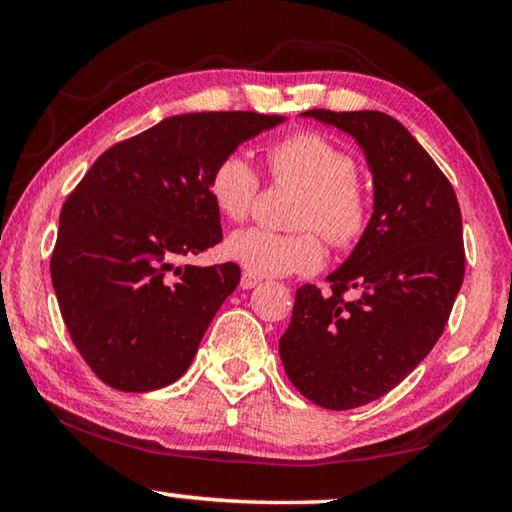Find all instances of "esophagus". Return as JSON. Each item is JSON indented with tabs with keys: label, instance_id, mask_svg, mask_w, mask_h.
Instances as JSON below:
<instances>
[{
	"label": "esophagus",
	"instance_id": "1",
	"mask_svg": "<svg viewBox=\"0 0 512 512\" xmlns=\"http://www.w3.org/2000/svg\"><path fill=\"white\" fill-rule=\"evenodd\" d=\"M259 282H262V280H259L257 275H253V273H244V275H241V282H239V284H241V289H255Z\"/></svg>",
	"mask_w": 512,
	"mask_h": 512
}]
</instances>
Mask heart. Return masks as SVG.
Returning a JSON list of instances; mask_svg holds the SVG:
<instances>
[{
	"mask_svg": "<svg viewBox=\"0 0 512 512\" xmlns=\"http://www.w3.org/2000/svg\"><path fill=\"white\" fill-rule=\"evenodd\" d=\"M268 167L275 180L307 189L296 219L305 230L275 232L259 225L235 230L225 241L232 262L262 277L314 273L325 262V239L336 250H352L366 235L370 198L357 178V162L339 144L318 133H293L268 149ZM207 187L223 216L244 221L262 183L248 155L230 151L212 167Z\"/></svg>",
	"mask_w": 512,
	"mask_h": 512,
	"instance_id": "b5f03b06",
	"label": "heart"
}]
</instances>
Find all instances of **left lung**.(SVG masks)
I'll list each match as a JSON object with an SVG mask.
<instances>
[{"label":"left lung","instance_id":"1","mask_svg":"<svg viewBox=\"0 0 512 512\" xmlns=\"http://www.w3.org/2000/svg\"><path fill=\"white\" fill-rule=\"evenodd\" d=\"M350 133L366 153L375 212L329 291L302 284L280 357L298 391L323 409L379 400L427 357L465 275L454 187L400 121L386 112H302ZM360 296L344 300V293Z\"/></svg>","mask_w":512,"mask_h":512}]
</instances>
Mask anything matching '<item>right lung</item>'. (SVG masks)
Wrapping results in <instances>:
<instances>
[{
	"instance_id": "add662e5",
	"label": "right lung",
	"mask_w": 512,
	"mask_h": 512,
	"mask_svg": "<svg viewBox=\"0 0 512 512\" xmlns=\"http://www.w3.org/2000/svg\"><path fill=\"white\" fill-rule=\"evenodd\" d=\"M259 112H192L110 146L60 210L51 282L76 350L124 393L169 386L237 289V264L180 266L223 239L210 173L280 124Z\"/></svg>"
}]
</instances>
